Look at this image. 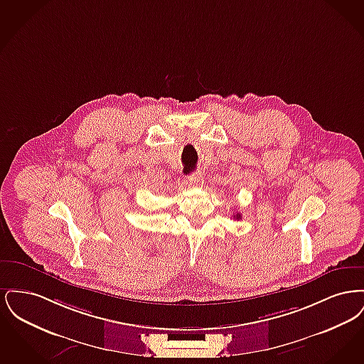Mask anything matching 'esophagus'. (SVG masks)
Here are the masks:
<instances>
[{
  "label": "esophagus",
  "mask_w": 364,
  "mask_h": 364,
  "mask_svg": "<svg viewBox=\"0 0 364 364\" xmlns=\"http://www.w3.org/2000/svg\"><path fill=\"white\" fill-rule=\"evenodd\" d=\"M200 174L199 173H193L191 174L190 177H188V183H190L191 186H198L199 183H200Z\"/></svg>",
  "instance_id": "obj_1"
}]
</instances>
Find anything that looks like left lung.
<instances>
[{
  "mask_svg": "<svg viewBox=\"0 0 364 364\" xmlns=\"http://www.w3.org/2000/svg\"><path fill=\"white\" fill-rule=\"evenodd\" d=\"M233 218H236V220H240V218H242V214H240V213H236V215H233Z\"/></svg>",
  "mask_w": 364,
  "mask_h": 364,
  "instance_id": "left-lung-1",
  "label": "left lung"
}]
</instances>
